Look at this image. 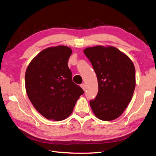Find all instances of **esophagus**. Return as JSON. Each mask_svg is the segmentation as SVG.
Here are the masks:
<instances>
[{"mask_svg": "<svg viewBox=\"0 0 156 156\" xmlns=\"http://www.w3.org/2000/svg\"><path fill=\"white\" fill-rule=\"evenodd\" d=\"M80 87H82V88L83 89V90L85 91V90H86V87H85V84H82L81 85H80Z\"/></svg>", "mask_w": 156, "mask_h": 156, "instance_id": "obj_1", "label": "esophagus"}]
</instances>
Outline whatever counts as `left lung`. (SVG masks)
Instances as JSON below:
<instances>
[{"label": "left lung", "mask_w": 156, "mask_h": 156, "mask_svg": "<svg viewBox=\"0 0 156 156\" xmlns=\"http://www.w3.org/2000/svg\"><path fill=\"white\" fill-rule=\"evenodd\" d=\"M97 74L98 92L90 105L96 117L112 121L122 114L133 97L135 69L128 56L113 46L97 45L84 49Z\"/></svg>", "instance_id": "8db88e82"}]
</instances>
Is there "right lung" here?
<instances>
[{
  "label": "right lung",
  "mask_w": 156,
  "mask_h": 156,
  "mask_svg": "<svg viewBox=\"0 0 156 156\" xmlns=\"http://www.w3.org/2000/svg\"><path fill=\"white\" fill-rule=\"evenodd\" d=\"M72 50L65 45L46 48L26 69L25 82L33 106L46 119L62 121L72 114L84 91L72 81L68 61Z\"/></svg>",
  "instance_id": "1"
}]
</instances>
